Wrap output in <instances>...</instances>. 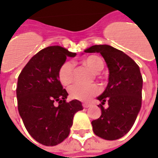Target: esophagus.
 <instances>
[{"label": "esophagus", "mask_w": 158, "mask_h": 158, "mask_svg": "<svg viewBox=\"0 0 158 158\" xmlns=\"http://www.w3.org/2000/svg\"><path fill=\"white\" fill-rule=\"evenodd\" d=\"M82 106H83V107H84V108H89V107L91 105L89 104V103H83Z\"/></svg>", "instance_id": "obj_1"}]
</instances>
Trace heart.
Returning <instances> with one entry per match:
<instances>
[{
    "label": "heart",
    "mask_w": 158,
    "mask_h": 158,
    "mask_svg": "<svg viewBox=\"0 0 158 158\" xmlns=\"http://www.w3.org/2000/svg\"><path fill=\"white\" fill-rule=\"evenodd\" d=\"M83 64L90 69L94 73L100 72L104 68V61L96 55L89 56L83 60ZM59 82L64 86H68L73 81V65L69 61H65L62 64L58 72ZM100 88L96 85H82L76 84L72 85L69 89L70 96L74 100L88 101L94 95L99 94Z\"/></svg>",
    "instance_id": "b5f03b06"
}]
</instances>
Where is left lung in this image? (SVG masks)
Instances as JSON below:
<instances>
[{
	"mask_svg": "<svg viewBox=\"0 0 158 158\" xmlns=\"http://www.w3.org/2000/svg\"><path fill=\"white\" fill-rule=\"evenodd\" d=\"M85 52H100L108 66L109 83L98 97L101 115L91 122L100 138L114 141L125 135L135 123L141 106L142 77L135 62L121 50L109 45H94ZM106 102L108 108L102 106Z\"/></svg>",
	"mask_w": 158,
	"mask_h": 158,
	"instance_id": "1",
	"label": "left lung"
}]
</instances>
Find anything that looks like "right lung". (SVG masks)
Instances as JSON below:
<instances>
[{"label": "right lung", "mask_w": 158, "mask_h": 158, "mask_svg": "<svg viewBox=\"0 0 158 158\" xmlns=\"http://www.w3.org/2000/svg\"><path fill=\"white\" fill-rule=\"evenodd\" d=\"M75 56L62 47H48L29 60L18 77L19 114L31 137L44 146H56L67 138L73 115L83 110L79 100L66 101L67 91L58 78L67 57Z\"/></svg>", "instance_id": "1"}]
</instances>
